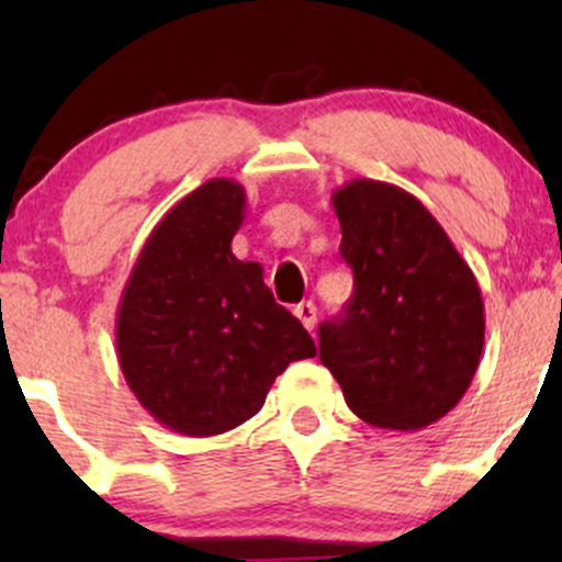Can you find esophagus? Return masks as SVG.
I'll return each mask as SVG.
<instances>
[{"mask_svg":"<svg viewBox=\"0 0 562 562\" xmlns=\"http://www.w3.org/2000/svg\"><path fill=\"white\" fill-rule=\"evenodd\" d=\"M293 314L301 319V325L306 327V330H314V325H317V306H314L312 301H301L299 306L293 308Z\"/></svg>","mask_w":562,"mask_h":562,"instance_id":"esophagus-1","label":"esophagus"}]
</instances>
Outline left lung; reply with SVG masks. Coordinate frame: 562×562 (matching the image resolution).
<instances>
[{
	"mask_svg": "<svg viewBox=\"0 0 562 562\" xmlns=\"http://www.w3.org/2000/svg\"><path fill=\"white\" fill-rule=\"evenodd\" d=\"M353 269L344 317L319 327V359L348 409L375 428L420 430L460 404L483 351L473 269L415 195L375 179L333 192Z\"/></svg>",
	"mask_w": 562,
	"mask_h": 562,
	"instance_id": "left-lung-1",
	"label": "left lung"
}]
</instances>
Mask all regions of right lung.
<instances>
[{
	"mask_svg": "<svg viewBox=\"0 0 562 562\" xmlns=\"http://www.w3.org/2000/svg\"><path fill=\"white\" fill-rule=\"evenodd\" d=\"M245 205L235 179L200 184L156 224L121 293V372L173 434L237 428L261 409L290 362L317 353L312 335L263 285L261 263L232 254Z\"/></svg>",
	"mask_w": 562,
	"mask_h": 562,
	"instance_id": "obj_1",
	"label": "right lung"
}]
</instances>
